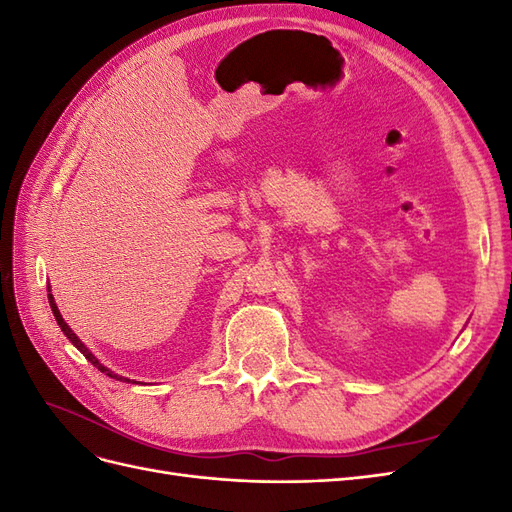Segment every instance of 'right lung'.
I'll return each mask as SVG.
<instances>
[{"label": "right lung", "instance_id": "1", "mask_svg": "<svg viewBox=\"0 0 512 512\" xmlns=\"http://www.w3.org/2000/svg\"><path fill=\"white\" fill-rule=\"evenodd\" d=\"M49 303H51V309H53V316H55V320H57V324H59V329L61 331H64V335L70 339V344L72 346H76V348H79V352L85 356V359L91 363V365H94V367H98L100 371H102V374H106L108 378H115V380H121V382H130L128 378H123V376H117L115 374V371H111V369H108V367H104L98 359H96V356L94 354H91V350L81 342V339L79 337H76V333L68 327V322L64 320V318H61V312H59V307H57V303H55V299H53V294H51V290H49ZM136 384V382H134Z\"/></svg>", "mask_w": 512, "mask_h": 512}]
</instances>
